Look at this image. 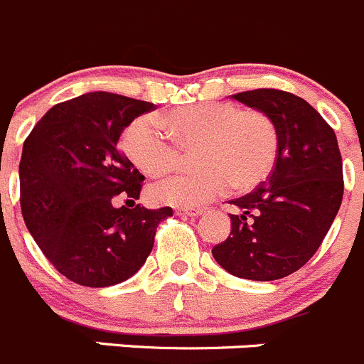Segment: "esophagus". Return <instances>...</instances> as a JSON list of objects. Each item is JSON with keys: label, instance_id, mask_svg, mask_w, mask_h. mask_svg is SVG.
Returning <instances> with one entry per match:
<instances>
[{"label": "esophagus", "instance_id": "obj_1", "mask_svg": "<svg viewBox=\"0 0 364 364\" xmlns=\"http://www.w3.org/2000/svg\"><path fill=\"white\" fill-rule=\"evenodd\" d=\"M176 214H178V216L198 218V216H202L203 210L202 209H180V210H176Z\"/></svg>", "mask_w": 364, "mask_h": 364}]
</instances>
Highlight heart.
I'll use <instances>...</instances> for the list:
<instances>
[{
  "label": "heart",
  "mask_w": 364,
  "mask_h": 364,
  "mask_svg": "<svg viewBox=\"0 0 364 364\" xmlns=\"http://www.w3.org/2000/svg\"><path fill=\"white\" fill-rule=\"evenodd\" d=\"M166 127L169 134L164 130ZM176 139L173 141L168 137ZM196 150L203 168L178 173L150 188V198L175 207H195L234 191H250L269 175L279 154V134L268 114L227 102H202L154 116H139L123 134V150L141 173L161 176Z\"/></svg>",
  "instance_id": "obj_1"
}]
</instances>
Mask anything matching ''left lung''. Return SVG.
Here are the masks:
<instances>
[{"mask_svg":"<svg viewBox=\"0 0 364 364\" xmlns=\"http://www.w3.org/2000/svg\"><path fill=\"white\" fill-rule=\"evenodd\" d=\"M232 100L268 114L279 134L266 182L230 203V234L213 248L218 264L248 280H277L302 268L320 248L343 200V162L327 121L299 96L255 89Z\"/></svg>","mask_w":364,"mask_h":364,"instance_id":"1","label":"left lung"}]
</instances>
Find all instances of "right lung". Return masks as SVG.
<instances>
[{
    "instance_id": "add662e5",
    "label": "right lung",
    "mask_w": 364,
    "mask_h": 364,
    "mask_svg": "<svg viewBox=\"0 0 364 364\" xmlns=\"http://www.w3.org/2000/svg\"><path fill=\"white\" fill-rule=\"evenodd\" d=\"M154 103L85 92L51 107L23 144L21 210L30 234L64 277L87 288L130 279L154 248L171 207L136 203L144 176L117 148L124 128Z\"/></svg>"
}]
</instances>
